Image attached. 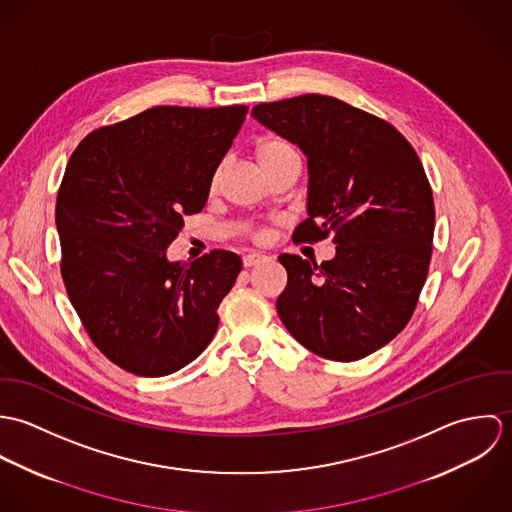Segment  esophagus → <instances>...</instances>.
<instances>
[{
	"label": "esophagus",
	"mask_w": 512,
	"mask_h": 512,
	"mask_svg": "<svg viewBox=\"0 0 512 512\" xmlns=\"http://www.w3.org/2000/svg\"><path fill=\"white\" fill-rule=\"evenodd\" d=\"M262 262H266V256H262V254H246V256L242 258L244 268H252V266H258V264H262Z\"/></svg>",
	"instance_id": "obj_1"
}]
</instances>
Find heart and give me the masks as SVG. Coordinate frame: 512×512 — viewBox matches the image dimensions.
Masks as SVG:
<instances>
[{
  "label": "heart",
  "instance_id": "1",
  "mask_svg": "<svg viewBox=\"0 0 512 512\" xmlns=\"http://www.w3.org/2000/svg\"><path fill=\"white\" fill-rule=\"evenodd\" d=\"M295 155V149H293L288 142L284 140H278V138H268V140H262L258 146H256V159L258 163L262 165L264 171L272 169L276 163H280L282 159ZM220 181V169H217L211 177V189H217ZM254 238L256 240H264L266 238V232H254Z\"/></svg>",
  "mask_w": 512,
  "mask_h": 512
}]
</instances>
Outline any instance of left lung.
<instances>
[{
  "label": "left lung",
  "mask_w": 512,
  "mask_h": 512,
  "mask_svg": "<svg viewBox=\"0 0 512 512\" xmlns=\"http://www.w3.org/2000/svg\"><path fill=\"white\" fill-rule=\"evenodd\" d=\"M252 116L307 157V215L295 234L333 232V260L282 254L288 286L276 309L297 343L329 361H359L410 321L428 278L434 195L410 142L388 122L339 98L303 94Z\"/></svg>",
  "instance_id": "8db88e82"
}]
</instances>
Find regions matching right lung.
<instances>
[{
    "mask_svg": "<svg viewBox=\"0 0 512 512\" xmlns=\"http://www.w3.org/2000/svg\"><path fill=\"white\" fill-rule=\"evenodd\" d=\"M246 112L155 106L90 132L69 159L55 209L63 282L92 343L132 374L189 365L219 329L238 254H165L183 217L203 211Z\"/></svg>",
    "mask_w": 512,
    "mask_h": 512,
    "instance_id": "add662e5",
    "label": "right lung"
}]
</instances>
